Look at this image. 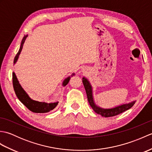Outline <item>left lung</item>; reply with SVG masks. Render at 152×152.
I'll list each match as a JSON object with an SVG mask.
<instances>
[{
	"label": "left lung",
	"mask_w": 152,
	"mask_h": 152,
	"mask_svg": "<svg viewBox=\"0 0 152 152\" xmlns=\"http://www.w3.org/2000/svg\"><path fill=\"white\" fill-rule=\"evenodd\" d=\"M82 82L83 86H84L87 96H88V100L90 106H91L93 110H94L96 114L101 115L102 116H104L105 118L115 116L116 115L121 114V113L124 112L125 111L127 110L130 109L132 106L134 104L135 102H136L135 101H131V102L126 103V104H123L110 108H103L102 107H100V106L95 104L94 98H93V88L89 80L87 79L86 77H83Z\"/></svg>",
	"instance_id": "left-lung-1"
}]
</instances>
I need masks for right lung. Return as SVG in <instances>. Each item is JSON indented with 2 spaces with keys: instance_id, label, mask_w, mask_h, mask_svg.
Returning <instances> with one entry per match:
<instances>
[{
  "instance_id": "1",
  "label": "right lung",
  "mask_w": 152,
  "mask_h": 152,
  "mask_svg": "<svg viewBox=\"0 0 152 152\" xmlns=\"http://www.w3.org/2000/svg\"><path fill=\"white\" fill-rule=\"evenodd\" d=\"M28 37V34L25 35L24 37L23 38L20 48L18 51V53L16 54V56L14 58V64L17 62L18 60V58L19 57V55L21 53V51L23 49V46L25 43V41L26 40V38ZM74 73H72V75L70 76H68L63 80L62 85L63 87L66 86L68 83L69 82L70 79L72 76H74ZM12 80H13V86H14V91L15 93L16 96H18V99L26 107L31 110V112L34 113H46L49 112L50 111L52 110L55 108L56 107L57 105L58 104L59 102H40L37 101H34V100L32 99L26 91H25L23 88H22L20 83H19L18 80L14 72L12 73Z\"/></svg>"
}]
</instances>
